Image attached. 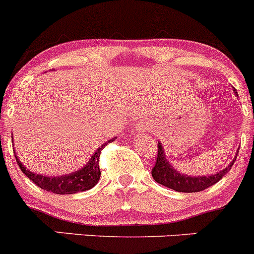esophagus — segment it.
Here are the masks:
<instances>
[{
	"label": "esophagus",
	"instance_id": "obj_1",
	"mask_svg": "<svg viewBox=\"0 0 254 254\" xmlns=\"http://www.w3.org/2000/svg\"><path fill=\"white\" fill-rule=\"evenodd\" d=\"M138 128H139L140 130H146L148 129V125H146L145 122H142V124H139V127Z\"/></svg>",
	"mask_w": 254,
	"mask_h": 254
}]
</instances>
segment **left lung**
Segmentation results:
<instances>
[{"mask_svg":"<svg viewBox=\"0 0 254 254\" xmlns=\"http://www.w3.org/2000/svg\"><path fill=\"white\" fill-rule=\"evenodd\" d=\"M235 94L237 95V91L235 90ZM237 158L235 156L234 161L230 164L226 169L223 171H219L216 174L211 175V176H198V177H190L187 175L180 174L179 171L174 169L169 163H167L165 158V153L163 150V145L159 142L158 144V156H156V163L154 165L153 170H151V176L155 180L158 184L165 186L167 188L177 190V192H186V193H192V192H200V190H205V188L210 187V186L215 185L216 182L220 181L221 179L231 170L232 165H234L235 160Z\"/></svg>","mask_w":254,"mask_h":254,"instance_id":"obj_1","label":"left lung"}]
</instances>
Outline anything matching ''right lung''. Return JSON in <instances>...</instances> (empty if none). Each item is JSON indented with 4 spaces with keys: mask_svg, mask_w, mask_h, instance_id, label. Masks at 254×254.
<instances>
[{
    "mask_svg": "<svg viewBox=\"0 0 254 254\" xmlns=\"http://www.w3.org/2000/svg\"><path fill=\"white\" fill-rule=\"evenodd\" d=\"M110 142H112V139L108 140L105 144L101 145L83 169L78 170V171L73 172V174L64 175V176L59 177H49L43 176V175H36L25 169L22 165V163L18 160V158H15V160H17V164L19 165L20 170L24 172L25 176L31 180L38 187L43 188V190H48V192L56 193V194H72V193L90 190V188H93L94 186L98 184L101 175L100 166H99V159H100L101 150Z\"/></svg>",
    "mask_w": 254,
    "mask_h": 254,
    "instance_id": "right-lung-1",
    "label": "right lung"
}]
</instances>
